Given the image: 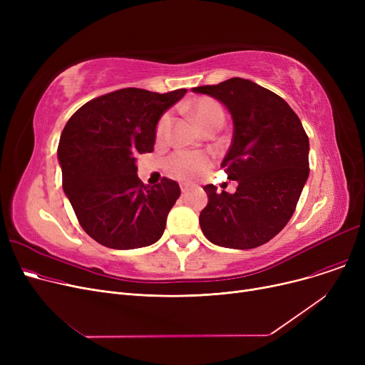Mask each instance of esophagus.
<instances>
[{"mask_svg":"<svg viewBox=\"0 0 365 365\" xmlns=\"http://www.w3.org/2000/svg\"><path fill=\"white\" fill-rule=\"evenodd\" d=\"M189 187H190V185H187V183H183V185H180V189H182V194H186L187 190H189Z\"/></svg>","mask_w":365,"mask_h":365,"instance_id":"esophagus-1","label":"esophagus"}]
</instances>
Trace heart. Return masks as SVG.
Instances as JSON below:
<instances>
[{"instance_id":"heart-1","label":"heart","mask_w":365,"mask_h":365,"mask_svg":"<svg viewBox=\"0 0 365 365\" xmlns=\"http://www.w3.org/2000/svg\"><path fill=\"white\" fill-rule=\"evenodd\" d=\"M190 113L194 115V118L200 124V127L205 131L207 128L213 125H223L225 123V110L219 102L210 98H201L190 103L189 106ZM171 117L165 113L160 120L157 125V138L161 140L167 136L170 130ZM210 167V158L202 152H187V150H179L173 153L171 157L165 161V168L173 178L179 180H192L202 173H205Z\"/></svg>"}]
</instances>
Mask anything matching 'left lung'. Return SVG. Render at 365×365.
<instances>
[{
	"instance_id": "left-lung-1",
	"label": "left lung",
	"mask_w": 365,
	"mask_h": 365,
	"mask_svg": "<svg viewBox=\"0 0 365 365\" xmlns=\"http://www.w3.org/2000/svg\"><path fill=\"white\" fill-rule=\"evenodd\" d=\"M231 113L232 142L222 167L238 182L235 194L204 186L208 202L200 213L205 238L248 250L272 240L292 219L309 176V139L296 112L278 94L250 80L201 86Z\"/></svg>"
}]
</instances>
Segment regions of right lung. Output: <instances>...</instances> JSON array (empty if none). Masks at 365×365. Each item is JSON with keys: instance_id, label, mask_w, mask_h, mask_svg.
Wrapping results in <instances>:
<instances>
[{"instance_id": "right-lung-1", "label": "right lung", "mask_w": 365, "mask_h": 365, "mask_svg": "<svg viewBox=\"0 0 365 365\" xmlns=\"http://www.w3.org/2000/svg\"><path fill=\"white\" fill-rule=\"evenodd\" d=\"M186 88H123L87 102L66 123L57 148L63 192L84 231L115 250L157 242L180 197L178 182L143 185L136 157L153 150L163 113Z\"/></svg>"}]
</instances>
